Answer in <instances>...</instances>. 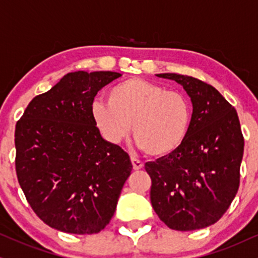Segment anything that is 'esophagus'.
<instances>
[{
  "label": "esophagus",
  "mask_w": 258,
  "mask_h": 258,
  "mask_svg": "<svg viewBox=\"0 0 258 258\" xmlns=\"http://www.w3.org/2000/svg\"><path fill=\"white\" fill-rule=\"evenodd\" d=\"M131 162H132L133 169H135V170H140V169L144 167V163H143L142 161H139L138 158H136L135 156H131Z\"/></svg>",
  "instance_id": "34e87169"
}]
</instances>
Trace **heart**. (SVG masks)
Instances as JSON below:
<instances>
[{
	"mask_svg": "<svg viewBox=\"0 0 258 258\" xmlns=\"http://www.w3.org/2000/svg\"><path fill=\"white\" fill-rule=\"evenodd\" d=\"M107 101H94L91 116L107 142L119 144L131 131L137 144L153 157L176 151L190 123V105L184 94L167 90L143 78H128L107 93Z\"/></svg>",
	"mask_w": 258,
	"mask_h": 258,
	"instance_id": "b5f03b06",
	"label": "heart"
}]
</instances>
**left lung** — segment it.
Listing matches in <instances>:
<instances>
[{"label":"left lung","instance_id":"8db88e82","mask_svg":"<svg viewBox=\"0 0 258 258\" xmlns=\"http://www.w3.org/2000/svg\"><path fill=\"white\" fill-rule=\"evenodd\" d=\"M157 76L183 87L193 114L180 148L145 163L152 207L172 230L204 229L223 217L239 188L244 152L239 119L234 107L210 84L184 75Z\"/></svg>","mask_w":258,"mask_h":258}]
</instances>
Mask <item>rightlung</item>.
<instances>
[{
	"instance_id": "add662e5",
	"label": "right lung",
	"mask_w": 258,
	"mask_h": 258,
	"mask_svg": "<svg viewBox=\"0 0 258 258\" xmlns=\"http://www.w3.org/2000/svg\"><path fill=\"white\" fill-rule=\"evenodd\" d=\"M121 74L75 71L28 103L15 127V169L28 204L61 232L91 234L112 219L132 171L130 156L101 137L97 91Z\"/></svg>"
}]
</instances>
